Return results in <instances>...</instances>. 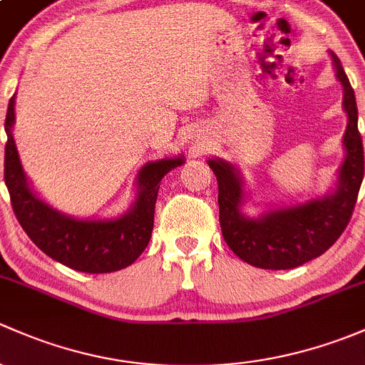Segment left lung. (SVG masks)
I'll list each match as a JSON object with an SVG mask.
<instances>
[{"instance_id": "8db88e82", "label": "left lung", "mask_w": 365, "mask_h": 365, "mask_svg": "<svg viewBox=\"0 0 365 365\" xmlns=\"http://www.w3.org/2000/svg\"><path fill=\"white\" fill-rule=\"evenodd\" d=\"M337 81L343 86V108L348 125L343 135L344 160L337 181L323 197L302 204L262 210L250 216L242 207L251 191L235 165L210 158L209 167L217 179L220 225L225 242L246 264L258 269H294L325 253L346 228L364 179V148L359 133L355 93L339 58L330 52Z\"/></svg>"}]
</instances>
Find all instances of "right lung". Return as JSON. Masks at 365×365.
Returning <instances> with one entry per match:
<instances>
[{"mask_svg": "<svg viewBox=\"0 0 365 365\" xmlns=\"http://www.w3.org/2000/svg\"><path fill=\"white\" fill-rule=\"evenodd\" d=\"M15 95L9 101L5 131V184L15 216L28 237L51 258L78 272H115L131 265L148 247L155 225L160 181L184 163V155L148 161L137 174V197L118 217H73L54 209L33 190L21 165L12 128Z\"/></svg>", "mask_w": 365, "mask_h": 365, "instance_id": "obj_1", "label": "right lung"}]
</instances>
